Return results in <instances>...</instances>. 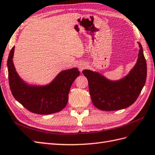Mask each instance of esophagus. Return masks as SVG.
I'll return each mask as SVG.
<instances>
[{
	"mask_svg": "<svg viewBox=\"0 0 155 155\" xmlns=\"http://www.w3.org/2000/svg\"><path fill=\"white\" fill-rule=\"evenodd\" d=\"M78 67H79V69H80L81 70H82L83 69H84L85 67H86V64H85L84 63H79V64H78Z\"/></svg>",
	"mask_w": 155,
	"mask_h": 155,
	"instance_id": "obj_1",
	"label": "esophagus"
}]
</instances>
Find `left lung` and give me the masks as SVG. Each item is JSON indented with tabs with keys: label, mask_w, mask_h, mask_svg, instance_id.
Returning a JSON list of instances; mask_svg holds the SVG:
<instances>
[{
	"label": "left lung",
	"mask_w": 155,
	"mask_h": 155,
	"mask_svg": "<svg viewBox=\"0 0 155 155\" xmlns=\"http://www.w3.org/2000/svg\"><path fill=\"white\" fill-rule=\"evenodd\" d=\"M138 58L129 73L117 81H110L96 71L88 69L82 73L88 81L91 100L102 110L125 109L136 101L145 84L147 63L141 44L138 42Z\"/></svg>",
	"instance_id": "8db88e82"
}]
</instances>
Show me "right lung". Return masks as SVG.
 Instances as JSON below:
<instances>
[{
	"label": "right lung",
	"mask_w": 155,
	"mask_h": 155,
	"mask_svg": "<svg viewBox=\"0 0 155 155\" xmlns=\"http://www.w3.org/2000/svg\"><path fill=\"white\" fill-rule=\"evenodd\" d=\"M14 46L9 54L7 66L10 88L13 96L29 111L49 114L60 111L68 102V94L73 82L80 75L78 68L61 71L49 84H29L19 76L14 65Z\"/></svg>",
	"instance_id": "1"
}]
</instances>
